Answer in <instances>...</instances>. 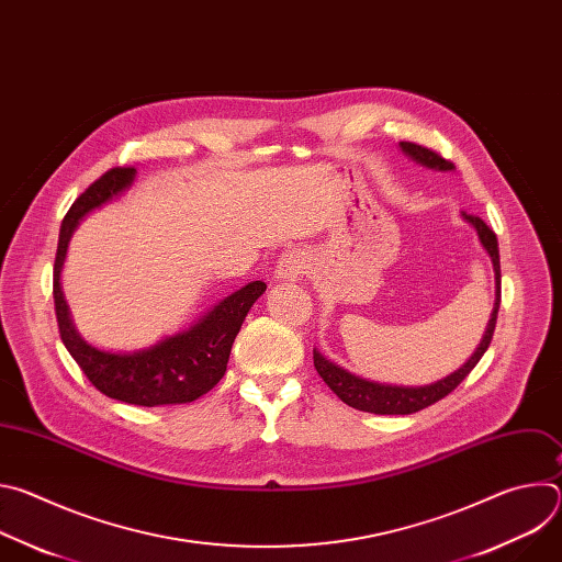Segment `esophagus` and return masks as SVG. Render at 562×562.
I'll return each mask as SVG.
<instances>
[{
	"instance_id": "esophagus-1",
	"label": "esophagus",
	"mask_w": 562,
	"mask_h": 562,
	"mask_svg": "<svg viewBox=\"0 0 562 562\" xmlns=\"http://www.w3.org/2000/svg\"><path fill=\"white\" fill-rule=\"evenodd\" d=\"M304 269H306V258L300 251H286L278 260L276 278L278 280H300Z\"/></svg>"
}]
</instances>
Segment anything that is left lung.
I'll use <instances>...</instances> for the list:
<instances>
[{
    "instance_id": "obj_1",
    "label": "left lung",
    "mask_w": 562,
    "mask_h": 562,
    "mask_svg": "<svg viewBox=\"0 0 562 562\" xmlns=\"http://www.w3.org/2000/svg\"><path fill=\"white\" fill-rule=\"evenodd\" d=\"M400 148L407 157H412L414 162L427 167V169H436V171H453V165L447 162L445 157H440L438 153L414 144V142H400ZM462 220L469 222L475 233L480 245L487 251V256L492 258L494 265V273H496V300H494V311L487 323V329L483 334V340L475 347V351L471 353V358L456 369L453 373L429 382V384H418V386H409V384H389V382H375L369 378H360L351 371H347L345 367L331 362L329 358H325L317 349H313V364L315 371L319 373L329 389L342 400L345 405L358 409V412H369V414H378V416H407V414H416L438 400H442L445 395H449L469 373L471 369L480 362V358L485 356V351L492 345L494 338V329H496V319H498V308H501V256H498V239L496 233L475 215H469L462 211Z\"/></svg>"
}]
</instances>
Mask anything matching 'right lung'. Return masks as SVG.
I'll return each instance as SVG.
<instances>
[{"instance_id": "right-lung-1", "label": "right lung", "mask_w": 562, "mask_h": 562, "mask_svg": "<svg viewBox=\"0 0 562 562\" xmlns=\"http://www.w3.org/2000/svg\"><path fill=\"white\" fill-rule=\"evenodd\" d=\"M135 169H111L75 200L66 213L53 269V297L59 336L85 375L113 400L126 405L157 407L193 403L211 391L224 375L235 336L254 302L267 291L262 280H254L233 291L209 308L195 323L173 336H165L137 351H106L87 342L72 325L61 291V269L72 233L89 213L117 200L131 189Z\"/></svg>"}]
</instances>
